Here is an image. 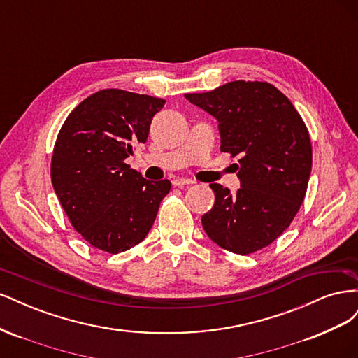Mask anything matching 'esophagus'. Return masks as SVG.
Segmentation results:
<instances>
[{
    "mask_svg": "<svg viewBox=\"0 0 358 358\" xmlns=\"http://www.w3.org/2000/svg\"><path fill=\"white\" fill-rule=\"evenodd\" d=\"M192 183H196L192 179H187V178H175L173 179V185L176 187H185V185H192Z\"/></svg>",
    "mask_w": 358,
    "mask_h": 358,
    "instance_id": "1",
    "label": "esophagus"
}]
</instances>
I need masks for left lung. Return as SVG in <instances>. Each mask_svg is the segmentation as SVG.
Returning <instances> with one entry per match:
<instances>
[{
    "mask_svg": "<svg viewBox=\"0 0 358 358\" xmlns=\"http://www.w3.org/2000/svg\"><path fill=\"white\" fill-rule=\"evenodd\" d=\"M185 99L218 121L222 152L239 157L236 194L210 183L215 204L201 216L204 231L234 254L266 248L288 229L305 199L312 169L305 122L267 82L234 80Z\"/></svg>",
    "mask_w": 358,
    "mask_h": 358,
    "instance_id": "obj_1",
    "label": "left lung"
}]
</instances>
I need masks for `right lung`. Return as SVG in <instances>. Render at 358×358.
Returning a JSON list of instances; mask_svg holds the SVG:
<instances>
[{
	"mask_svg": "<svg viewBox=\"0 0 358 358\" xmlns=\"http://www.w3.org/2000/svg\"><path fill=\"white\" fill-rule=\"evenodd\" d=\"M164 104L145 94L103 90L85 99L59 129L53 189L74 230L104 252L142 242L170 191V180H146L125 164Z\"/></svg>",
	"mask_w": 358,
	"mask_h": 358,
	"instance_id": "right-lung-1",
	"label": "right lung"
}]
</instances>
